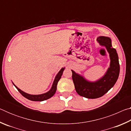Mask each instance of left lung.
Instances as JSON below:
<instances>
[{"label": "left lung", "mask_w": 131, "mask_h": 131, "mask_svg": "<svg viewBox=\"0 0 131 131\" xmlns=\"http://www.w3.org/2000/svg\"><path fill=\"white\" fill-rule=\"evenodd\" d=\"M97 41L105 46L109 54L110 63L105 75L95 81H90L72 70V79L75 90L79 95L89 99H96L102 96L116 84L119 73L118 57L116 50L112 47L110 37L99 36Z\"/></svg>", "instance_id": "left-lung-1"}]
</instances>
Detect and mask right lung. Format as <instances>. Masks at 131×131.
<instances>
[{"mask_svg": "<svg viewBox=\"0 0 131 131\" xmlns=\"http://www.w3.org/2000/svg\"><path fill=\"white\" fill-rule=\"evenodd\" d=\"M65 68H62L60 70H59V72L58 73L57 76L55 77L54 81L53 82L51 88L50 90V91H48V92L44 93V94H43L30 95V94H27V93L24 92L23 91L21 90L19 88H18L14 83H13V85L15 86V88L18 90V91L21 93V94L23 95V96L26 97V99H29V100H30L32 101H43L47 100V99L50 98L51 97H52L53 95L55 94V93L57 91V86L58 82L59 81V80H60V79L61 78V76L62 75L63 70H65Z\"/></svg>", "mask_w": 131, "mask_h": 131, "instance_id": "add662e5", "label": "right lung"}]
</instances>
